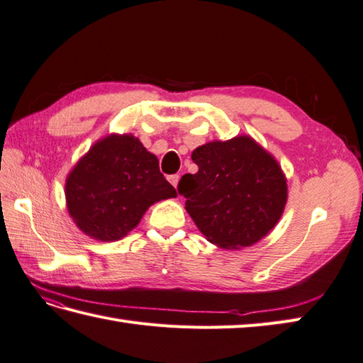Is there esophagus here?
I'll use <instances>...</instances> for the list:
<instances>
[{"label":"esophagus","instance_id":"obj_1","mask_svg":"<svg viewBox=\"0 0 363 363\" xmlns=\"http://www.w3.org/2000/svg\"><path fill=\"white\" fill-rule=\"evenodd\" d=\"M167 180H169V183L172 184L174 188H177V186H179V182H180V175H171Z\"/></svg>","mask_w":363,"mask_h":363}]
</instances>
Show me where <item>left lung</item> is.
Masks as SVG:
<instances>
[{
    "label": "left lung",
    "instance_id": "8db88e82",
    "mask_svg": "<svg viewBox=\"0 0 363 363\" xmlns=\"http://www.w3.org/2000/svg\"><path fill=\"white\" fill-rule=\"evenodd\" d=\"M191 158L199 171L182 177L179 192L209 242L239 250L275 228L287 203V179L259 143L248 135L209 141Z\"/></svg>",
    "mask_w": 363,
    "mask_h": 363
}]
</instances>
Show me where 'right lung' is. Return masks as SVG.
Wrapping results in <instances>:
<instances>
[{"label": "right lung", "mask_w": 363, "mask_h": 363, "mask_svg": "<svg viewBox=\"0 0 363 363\" xmlns=\"http://www.w3.org/2000/svg\"><path fill=\"white\" fill-rule=\"evenodd\" d=\"M177 197L158 160L132 133L96 141L65 182L67 208L77 228L101 242L127 236L150 205Z\"/></svg>", "instance_id": "obj_1"}]
</instances>
